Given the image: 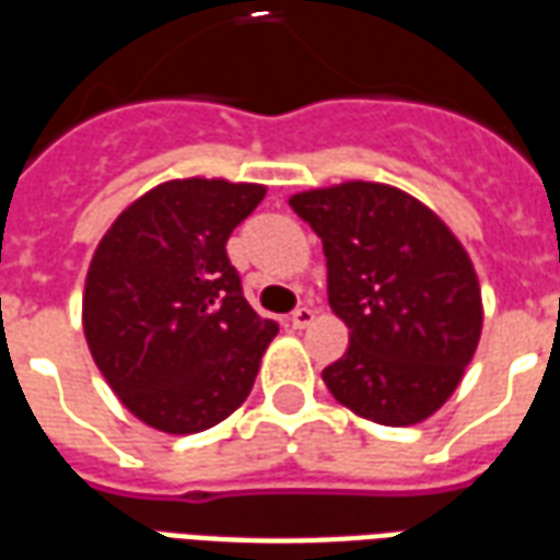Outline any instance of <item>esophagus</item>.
I'll return each mask as SVG.
<instances>
[{"instance_id": "obj_1", "label": "esophagus", "mask_w": 560, "mask_h": 560, "mask_svg": "<svg viewBox=\"0 0 560 560\" xmlns=\"http://www.w3.org/2000/svg\"><path fill=\"white\" fill-rule=\"evenodd\" d=\"M315 308H312V305H300V308H296V312H293L291 315V327L293 329H305V327H312V324H315Z\"/></svg>"}]
</instances>
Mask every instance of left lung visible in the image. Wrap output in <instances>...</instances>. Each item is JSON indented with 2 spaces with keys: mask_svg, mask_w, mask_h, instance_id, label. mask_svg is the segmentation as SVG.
Listing matches in <instances>:
<instances>
[{
  "mask_svg": "<svg viewBox=\"0 0 560 560\" xmlns=\"http://www.w3.org/2000/svg\"><path fill=\"white\" fill-rule=\"evenodd\" d=\"M327 257L332 312L351 348L324 384L357 417L413 425L444 405L477 351L480 281L432 209L384 183H341L291 197Z\"/></svg>",
  "mask_w": 560,
  "mask_h": 560,
  "instance_id": "obj_1",
  "label": "left lung"
}]
</instances>
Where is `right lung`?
Masks as SVG:
<instances>
[{
	"instance_id": "1",
	"label": "right lung",
	"mask_w": 560,
	"mask_h": 560,
	"mask_svg": "<svg viewBox=\"0 0 560 560\" xmlns=\"http://www.w3.org/2000/svg\"><path fill=\"white\" fill-rule=\"evenodd\" d=\"M267 188L171 179L104 233L83 291V332L98 372L138 420L195 434L228 420L255 387L279 324L243 296L228 240Z\"/></svg>"
}]
</instances>
